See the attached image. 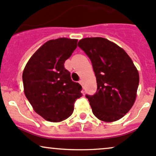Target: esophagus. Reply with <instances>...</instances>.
<instances>
[{"label":"esophagus","mask_w":156,"mask_h":156,"mask_svg":"<svg viewBox=\"0 0 156 156\" xmlns=\"http://www.w3.org/2000/svg\"><path fill=\"white\" fill-rule=\"evenodd\" d=\"M79 83L81 85V86H83V81H82V80H80Z\"/></svg>","instance_id":"obj_1"}]
</instances>
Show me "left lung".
I'll use <instances>...</instances> for the list:
<instances>
[{
    "label": "left lung",
    "mask_w": 156,
    "mask_h": 156,
    "mask_svg": "<svg viewBox=\"0 0 156 156\" xmlns=\"http://www.w3.org/2000/svg\"><path fill=\"white\" fill-rule=\"evenodd\" d=\"M78 46L88 55L96 77L97 92L86 95L95 117L113 122L124 117L136 99L139 74L125 51L101 37H86Z\"/></svg>",
    "instance_id": "8db88e82"
}]
</instances>
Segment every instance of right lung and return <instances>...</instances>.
<instances>
[{
    "label": "right lung",
    "mask_w": 156,
    "mask_h": 156,
    "mask_svg": "<svg viewBox=\"0 0 156 156\" xmlns=\"http://www.w3.org/2000/svg\"><path fill=\"white\" fill-rule=\"evenodd\" d=\"M77 39L49 40L30 58L23 72L24 94L35 112L50 122L68 119L82 87L72 81L64 62L77 47Z\"/></svg>",
    "instance_id": "obj_1"
}]
</instances>
